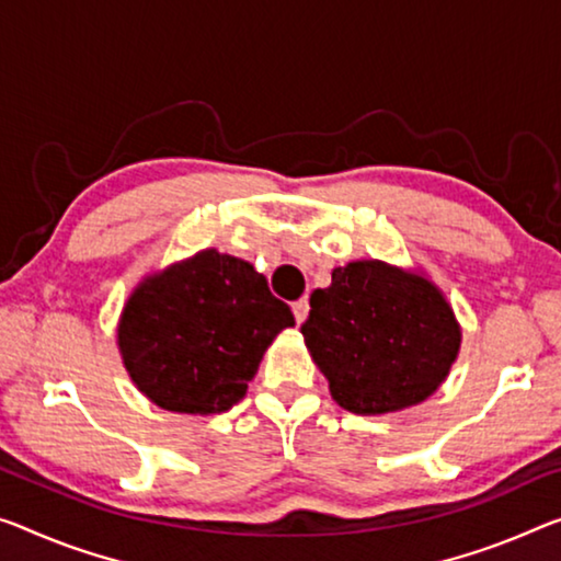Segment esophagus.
<instances>
[{
	"mask_svg": "<svg viewBox=\"0 0 561 561\" xmlns=\"http://www.w3.org/2000/svg\"><path fill=\"white\" fill-rule=\"evenodd\" d=\"M308 310H310V306H308V298H300V300H296V304H293V316H296V321H298V323H304V321H306Z\"/></svg>",
	"mask_w": 561,
	"mask_h": 561,
	"instance_id": "esophagus-1",
	"label": "esophagus"
}]
</instances>
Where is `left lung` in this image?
Listing matches in <instances>:
<instances>
[{"label":"left lung","instance_id":"1","mask_svg":"<svg viewBox=\"0 0 561 561\" xmlns=\"http://www.w3.org/2000/svg\"><path fill=\"white\" fill-rule=\"evenodd\" d=\"M339 407L360 416L416 407L438 389L461 331L436 286L381 261L335 268L300 325Z\"/></svg>","mask_w":561,"mask_h":561}]
</instances>
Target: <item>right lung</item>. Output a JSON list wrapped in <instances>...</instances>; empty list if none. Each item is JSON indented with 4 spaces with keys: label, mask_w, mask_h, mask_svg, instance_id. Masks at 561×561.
<instances>
[{
    "label": "right lung",
    "mask_w": 561,
    "mask_h": 561,
    "mask_svg": "<svg viewBox=\"0 0 561 561\" xmlns=\"http://www.w3.org/2000/svg\"><path fill=\"white\" fill-rule=\"evenodd\" d=\"M293 323L251 263L203 251L133 293L117 343L137 389L158 407L220 413L243 399L265 348Z\"/></svg>",
    "instance_id": "obj_1"
}]
</instances>
